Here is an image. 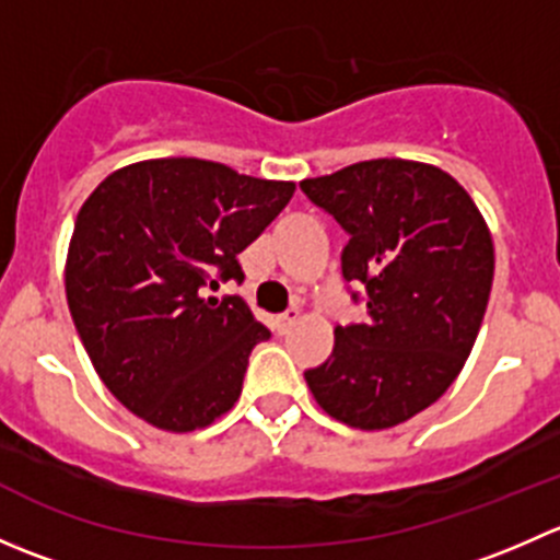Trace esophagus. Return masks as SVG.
<instances>
[{"mask_svg":"<svg viewBox=\"0 0 560 560\" xmlns=\"http://www.w3.org/2000/svg\"><path fill=\"white\" fill-rule=\"evenodd\" d=\"M298 319H301V308H298V306H290L284 314L276 316V322H279V330L281 332H290L292 327H295Z\"/></svg>","mask_w":560,"mask_h":560,"instance_id":"obj_1","label":"esophagus"}]
</instances>
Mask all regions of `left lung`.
Masks as SVG:
<instances>
[{
	"label": "left lung",
	"mask_w": 560,
	"mask_h": 560,
	"mask_svg": "<svg viewBox=\"0 0 560 560\" xmlns=\"http://www.w3.org/2000/svg\"><path fill=\"white\" fill-rule=\"evenodd\" d=\"M301 189L349 235L341 273L365 287L369 308L336 327L330 358L303 376L338 422H406L447 393L477 341L495 265L488 224L453 175L425 162H358Z\"/></svg>",
	"instance_id": "1"
}]
</instances>
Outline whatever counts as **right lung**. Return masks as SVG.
<instances>
[{"instance_id": "obj_1", "label": "right lung", "mask_w": 560, "mask_h": 560, "mask_svg": "<svg viewBox=\"0 0 560 560\" xmlns=\"http://www.w3.org/2000/svg\"><path fill=\"white\" fill-rule=\"evenodd\" d=\"M292 191V180L171 156L110 173L81 206L67 303L100 380L140 420L186 433L235 406L270 330L244 298L208 290L244 281L238 254Z\"/></svg>"}]
</instances>
